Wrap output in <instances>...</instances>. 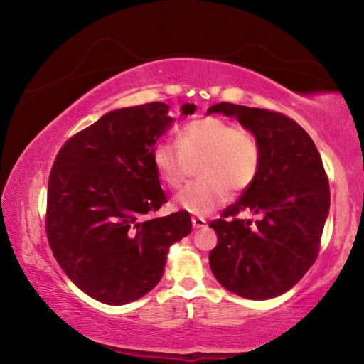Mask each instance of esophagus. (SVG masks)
<instances>
[{
  "label": "esophagus",
  "instance_id": "obj_1",
  "mask_svg": "<svg viewBox=\"0 0 364 364\" xmlns=\"http://www.w3.org/2000/svg\"><path fill=\"white\" fill-rule=\"evenodd\" d=\"M191 221H193L194 230H200V228H204L207 225L205 218H202V217H193V218H191Z\"/></svg>",
  "mask_w": 364,
  "mask_h": 364
}]
</instances>
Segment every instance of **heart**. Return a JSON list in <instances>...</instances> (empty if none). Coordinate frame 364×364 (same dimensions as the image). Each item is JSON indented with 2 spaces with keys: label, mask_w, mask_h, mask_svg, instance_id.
I'll return each instance as SVG.
<instances>
[{
  "label": "heart",
  "mask_w": 364,
  "mask_h": 364,
  "mask_svg": "<svg viewBox=\"0 0 364 364\" xmlns=\"http://www.w3.org/2000/svg\"><path fill=\"white\" fill-rule=\"evenodd\" d=\"M199 163L202 180L184 188L173 202L180 210L202 217L223 205L230 189L242 193L255 181L262 147L254 133L218 117L183 125L178 146L159 141L152 147L154 168L170 189H180Z\"/></svg>",
  "instance_id": "b5f03b06"
}]
</instances>
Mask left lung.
<instances>
[{"instance_id":"1","label":"left lung","mask_w":364,"mask_h":364,"mask_svg":"<svg viewBox=\"0 0 364 364\" xmlns=\"http://www.w3.org/2000/svg\"><path fill=\"white\" fill-rule=\"evenodd\" d=\"M225 114L257 136L262 164L241 199L208 226L218 236L210 252L215 278L228 291L250 300L287 292L315 263L329 213L331 193L313 139L287 115L231 102L207 114ZM261 215L255 224L237 215Z\"/></svg>"}]
</instances>
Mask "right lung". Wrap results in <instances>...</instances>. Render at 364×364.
<instances>
[{"label": "right lung", "mask_w": 364, "mask_h": 364, "mask_svg": "<svg viewBox=\"0 0 364 364\" xmlns=\"http://www.w3.org/2000/svg\"><path fill=\"white\" fill-rule=\"evenodd\" d=\"M183 104L181 115L194 114ZM173 119L164 102L102 115L60 147L49 173L46 234L64 273L107 305H125L157 286L170 245L191 232L189 213L151 218L167 197L152 147Z\"/></svg>", "instance_id": "add662e5"}]
</instances>
